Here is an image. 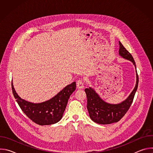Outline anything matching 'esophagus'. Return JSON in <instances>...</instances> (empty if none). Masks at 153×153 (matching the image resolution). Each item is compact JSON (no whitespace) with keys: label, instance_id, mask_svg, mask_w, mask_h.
Returning a JSON list of instances; mask_svg holds the SVG:
<instances>
[{"label":"esophagus","instance_id":"1","mask_svg":"<svg viewBox=\"0 0 153 153\" xmlns=\"http://www.w3.org/2000/svg\"><path fill=\"white\" fill-rule=\"evenodd\" d=\"M76 83H77V86L80 89H82L84 87L85 83H84V81L82 79H79L78 80H77Z\"/></svg>","mask_w":153,"mask_h":153}]
</instances>
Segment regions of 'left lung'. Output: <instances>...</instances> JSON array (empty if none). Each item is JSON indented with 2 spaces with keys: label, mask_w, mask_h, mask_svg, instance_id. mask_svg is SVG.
I'll use <instances>...</instances> for the list:
<instances>
[{
  "label": "left lung",
  "mask_w": 153,
  "mask_h": 153,
  "mask_svg": "<svg viewBox=\"0 0 153 153\" xmlns=\"http://www.w3.org/2000/svg\"><path fill=\"white\" fill-rule=\"evenodd\" d=\"M119 42V55L131 62L136 69V63L132 55L126 50L120 42ZM136 71V83L134 88L127 99L120 103L111 104L105 102L91 87L85 89L87 97V110L93 121L99 124L107 125L119 122L125 116L133 101L138 87L139 78L137 70Z\"/></svg>",
  "instance_id": "8db88e82"
}]
</instances>
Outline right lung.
<instances>
[{"instance_id": "obj_1", "label": "right lung", "mask_w": 153, "mask_h": 153, "mask_svg": "<svg viewBox=\"0 0 153 153\" xmlns=\"http://www.w3.org/2000/svg\"><path fill=\"white\" fill-rule=\"evenodd\" d=\"M14 97L21 110L33 122L39 125H49L58 122L62 118L71 94L76 88V82L65 86L51 99L34 103L21 99L16 92L13 83Z\"/></svg>"}]
</instances>
